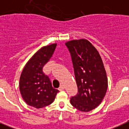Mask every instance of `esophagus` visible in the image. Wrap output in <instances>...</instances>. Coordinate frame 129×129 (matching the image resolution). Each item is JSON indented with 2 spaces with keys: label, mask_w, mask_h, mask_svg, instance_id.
<instances>
[{
  "label": "esophagus",
  "mask_w": 129,
  "mask_h": 129,
  "mask_svg": "<svg viewBox=\"0 0 129 129\" xmlns=\"http://www.w3.org/2000/svg\"><path fill=\"white\" fill-rule=\"evenodd\" d=\"M64 85H60V87L58 88V90H60V91H62V90H64Z\"/></svg>",
  "instance_id": "esophagus-1"
}]
</instances>
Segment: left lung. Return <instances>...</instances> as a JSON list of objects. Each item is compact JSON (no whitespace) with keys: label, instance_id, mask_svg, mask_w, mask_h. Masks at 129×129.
<instances>
[{"label":"left lung","instance_id":"left-lung-1","mask_svg":"<svg viewBox=\"0 0 129 129\" xmlns=\"http://www.w3.org/2000/svg\"><path fill=\"white\" fill-rule=\"evenodd\" d=\"M71 54L78 93L71 98V104L83 112L95 109L105 97L107 78L102 58L86 39L65 43Z\"/></svg>","mask_w":129,"mask_h":129}]
</instances>
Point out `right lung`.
I'll list each match as a JSON object with an SVG mask.
<instances>
[{
    "label": "right lung",
    "instance_id": "1",
    "mask_svg": "<svg viewBox=\"0 0 129 129\" xmlns=\"http://www.w3.org/2000/svg\"><path fill=\"white\" fill-rule=\"evenodd\" d=\"M57 44L43 47L33 56L23 69L20 78V91L27 105L37 109L50 105L58 90L43 71L45 64L51 58Z\"/></svg>",
    "mask_w": 129,
    "mask_h": 129
}]
</instances>
